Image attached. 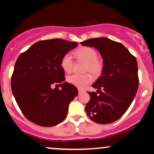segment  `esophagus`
<instances>
[{
	"instance_id": "34e87169",
	"label": "esophagus",
	"mask_w": 154,
	"mask_h": 154,
	"mask_svg": "<svg viewBox=\"0 0 154 154\" xmlns=\"http://www.w3.org/2000/svg\"><path fill=\"white\" fill-rule=\"evenodd\" d=\"M83 92H84V90L81 89V88H79V89H78V93H79V94H80V93H83Z\"/></svg>"
}]
</instances>
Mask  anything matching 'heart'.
<instances>
[{"mask_svg": "<svg viewBox=\"0 0 154 154\" xmlns=\"http://www.w3.org/2000/svg\"><path fill=\"white\" fill-rule=\"evenodd\" d=\"M75 54L79 60L86 63L85 72H90L94 77H99L103 70V62L98 57V53L95 49L90 47H82L75 51ZM61 66L63 71L71 72L73 69L74 62L72 55L69 53L64 54L61 59ZM93 80L90 74L85 75H74L67 77V82L72 85L79 88H84Z\"/></svg>", "mask_w": 154, "mask_h": 154, "instance_id": "heart-1", "label": "heart"}]
</instances>
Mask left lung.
I'll use <instances>...</instances> for the list:
<instances>
[{"instance_id": "1", "label": "left lung", "mask_w": 154, "mask_h": 154, "mask_svg": "<svg viewBox=\"0 0 154 154\" xmlns=\"http://www.w3.org/2000/svg\"><path fill=\"white\" fill-rule=\"evenodd\" d=\"M80 43L99 51L104 66L101 76L92 85L98 89L96 93L88 92L91 99L85 111L95 122L111 123L126 112L137 93V60L122 44L109 38H92Z\"/></svg>"}]
</instances>
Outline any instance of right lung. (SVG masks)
<instances>
[{
  "label": "right lung",
  "mask_w": 154,
  "mask_h": 154,
  "mask_svg": "<svg viewBox=\"0 0 154 154\" xmlns=\"http://www.w3.org/2000/svg\"><path fill=\"white\" fill-rule=\"evenodd\" d=\"M77 43L61 39L40 40L21 54L11 76V91L25 117L42 127H52L64 120L77 88L65 80L61 66L64 54ZM62 85V90L52 88Z\"/></svg>",
  "instance_id": "1"
}]
</instances>
